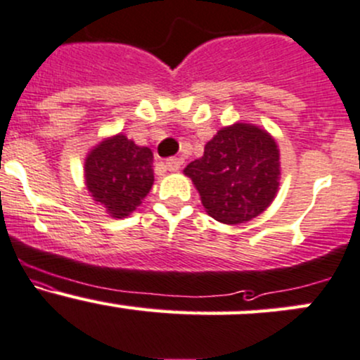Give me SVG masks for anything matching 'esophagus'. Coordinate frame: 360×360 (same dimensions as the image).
<instances>
[{
	"label": "esophagus",
	"mask_w": 360,
	"mask_h": 360,
	"mask_svg": "<svg viewBox=\"0 0 360 360\" xmlns=\"http://www.w3.org/2000/svg\"><path fill=\"white\" fill-rule=\"evenodd\" d=\"M181 164H183V160H181V159H176V157H171V159L165 160V164H164V165H165V169H167V171L176 172V171H179Z\"/></svg>",
	"instance_id": "1"
}]
</instances>
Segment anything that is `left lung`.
<instances>
[{
  "mask_svg": "<svg viewBox=\"0 0 360 360\" xmlns=\"http://www.w3.org/2000/svg\"><path fill=\"white\" fill-rule=\"evenodd\" d=\"M184 174L200 193L210 217L239 225L271 205L280 186V150L275 138L251 122L224 126L207 141Z\"/></svg>",
  "mask_w": 360,
  "mask_h": 360,
  "instance_id": "8db88e82",
  "label": "left lung"
}]
</instances>
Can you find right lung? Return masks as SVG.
<instances>
[{"instance_id": "1", "label": "right lung", "mask_w": 360, "mask_h": 360, "mask_svg": "<svg viewBox=\"0 0 360 360\" xmlns=\"http://www.w3.org/2000/svg\"><path fill=\"white\" fill-rule=\"evenodd\" d=\"M153 153L128 136H105L89 150L84 164L86 191L112 219L140 207L153 184Z\"/></svg>"}]
</instances>
